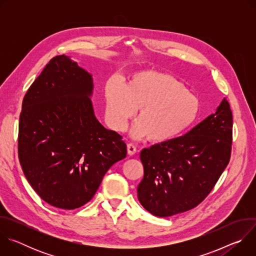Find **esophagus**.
Returning a JSON list of instances; mask_svg holds the SVG:
<instances>
[{
    "instance_id": "34e87169",
    "label": "esophagus",
    "mask_w": 256,
    "mask_h": 256,
    "mask_svg": "<svg viewBox=\"0 0 256 256\" xmlns=\"http://www.w3.org/2000/svg\"><path fill=\"white\" fill-rule=\"evenodd\" d=\"M136 146L132 144H128V154L130 156H132V155L136 154Z\"/></svg>"
}]
</instances>
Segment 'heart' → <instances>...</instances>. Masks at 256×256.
I'll return each mask as SVG.
<instances>
[{
  "label": "heart",
  "mask_w": 256,
  "mask_h": 256,
  "mask_svg": "<svg viewBox=\"0 0 256 256\" xmlns=\"http://www.w3.org/2000/svg\"><path fill=\"white\" fill-rule=\"evenodd\" d=\"M105 114L110 128L124 132L138 109L130 134L165 144L186 134L196 122L200 102L184 83L166 72L144 70L130 75L124 84L116 79L104 86Z\"/></svg>",
  "instance_id": "obj_1"
}]
</instances>
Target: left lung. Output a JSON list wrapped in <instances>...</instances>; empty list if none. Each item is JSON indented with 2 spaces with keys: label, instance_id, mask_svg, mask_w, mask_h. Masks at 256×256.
<instances>
[{
  "label": "left lung",
  "instance_id": "1",
  "mask_svg": "<svg viewBox=\"0 0 256 256\" xmlns=\"http://www.w3.org/2000/svg\"><path fill=\"white\" fill-rule=\"evenodd\" d=\"M233 116L224 98L216 112L179 138L142 150L140 204L156 216L196 208L214 188L231 156Z\"/></svg>",
  "mask_w": 256,
  "mask_h": 256
}]
</instances>
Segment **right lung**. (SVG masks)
Returning <instances> with one entry per match:
<instances>
[{
  "label": "right lung",
  "instance_id": "add662e5",
  "mask_svg": "<svg viewBox=\"0 0 256 256\" xmlns=\"http://www.w3.org/2000/svg\"><path fill=\"white\" fill-rule=\"evenodd\" d=\"M93 88L90 72L62 54L46 66L22 102V170L36 194L58 208L87 204L107 170L126 157L122 136L94 114Z\"/></svg>",
  "mask_w": 256,
  "mask_h": 256
}]
</instances>
